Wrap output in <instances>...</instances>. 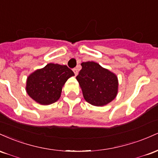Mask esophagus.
<instances>
[{"label": "esophagus", "instance_id": "34e87169", "mask_svg": "<svg viewBox=\"0 0 158 158\" xmlns=\"http://www.w3.org/2000/svg\"><path fill=\"white\" fill-rule=\"evenodd\" d=\"M73 70L74 74H75V76H77V74H78V69L77 68H74Z\"/></svg>", "mask_w": 158, "mask_h": 158}]
</instances>
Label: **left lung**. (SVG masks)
Segmentation results:
<instances>
[{
    "instance_id": "1",
    "label": "left lung",
    "mask_w": 158,
    "mask_h": 158,
    "mask_svg": "<svg viewBox=\"0 0 158 158\" xmlns=\"http://www.w3.org/2000/svg\"><path fill=\"white\" fill-rule=\"evenodd\" d=\"M81 65L77 79L85 101L94 106H104L113 101L118 94L117 75L94 61Z\"/></svg>"
}]
</instances>
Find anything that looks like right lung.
Listing matches in <instances>:
<instances>
[{
  "mask_svg": "<svg viewBox=\"0 0 158 158\" xmlns=\"http://www.w3.org/2000/svg\"><path fill=\"white\" fill-rule=\"evenodd\" d=\"M73 76L74 73L66 65L50 63L28 76L26 91L37 103L52 104L60 98L63 86Z\"/></svg>",
  "mask_w": 158,
  "mask_h": 158,
  "instance_id": "add662e5",
  "label": "right lung"
}]
</instances>
